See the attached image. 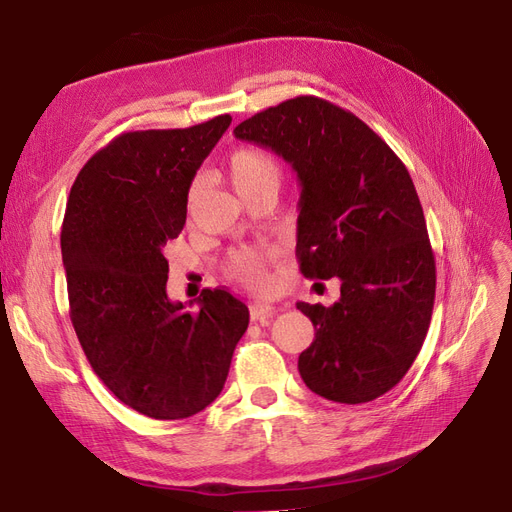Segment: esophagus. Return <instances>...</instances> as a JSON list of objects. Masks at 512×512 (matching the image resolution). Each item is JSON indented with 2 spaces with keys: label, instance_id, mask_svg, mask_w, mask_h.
<instances>
[{
  "label": "esophagus",
  "instance_id": "34e87169",
  "mask_svg": "<svg viewBox=\"0 0 512 512\" xmlns=\"http://www.w3.org/2000/svg\"><path fill=\"white\" fill-rule=\"evenodd\" d=\"M273 316H275V307H273V305H267V303H254V305L250 307V318H252L254 322L267 324Z\"/></svg>",
  "mask_w": 512,
  "mask_h": 512
}]
</instances>
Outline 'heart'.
I'll list each match as a JSON object with an SVG mask.
<instances>
[{"label":"heart","mask_w":512,"mask_h":512,"mask_svg":"<svg viewBox=\"0 0 512 512\" xmlns=\"http://www.w3.org/2000/svg\"><path fill=\"white\" fill-rule=\"evenodd\" d=\"M228 177L235 185V190L245 198L260 188H267V185H277L280 188L282 183V166L269 153L254 149V147H241L235 149L226 160ZM200 188L203 183L196 179L188 194V205L190 211L194 209L196 200L200 196ZM269 250H258V247H243L230 254L228 260V273L245 284L252 290H267L271 286V273H269V262H271Z\"/></svg>","instance_id":"b5f03b06"}]
</instances>
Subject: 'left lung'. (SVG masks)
Returning a JSON list of instances; mask_svg holds the SVG:
<instances>
[{"label":"left lung","instance_id":"obj_1","mask_svg":"<svg viewBox=\"0 0 512 512\" xmlns=\"http://www.w3.org/2000/svg\"><path fill=\"white\" fill-rule=\"evenodd\" d=\"M235 136L292 166L301 273L342 282L331 307L297 303L316 329L299 356L303 382L339 404L391 391L421 352L436 299V260L408 168L367 123L316 96L256 113Z\"/></svg>","mask_w":512,"mask_h":512}]
</instances>
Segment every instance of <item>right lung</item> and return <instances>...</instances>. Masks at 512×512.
I'll list each match as a JSON object with an SVG mask.
<instances>
[{
	"instance_id": "add662e5",
	"label": "right lung",
	"mask_w": 512,
	"mask_h": 512,
	"mask_svg": "<svg viewBox=\"0 0 512 512\" xmlns=\"http://www.w3.org/2000/svg\"><path fill=\"white\" fill-rule=\"evenodd\" d=\"M230 121L123 132L87 160L68 196L72 327L106 389L158 421L188 418L222 393L250 322L228 290H203L196 312L166 294L164 245L183 230L192 179Z\"/></svg>"
}]
</instances>
